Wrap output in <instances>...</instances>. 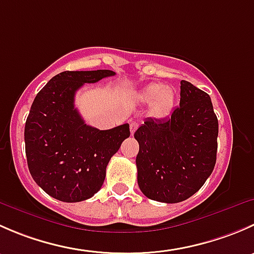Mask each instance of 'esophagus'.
Segmentation results:
<instances>
[{"label": "esophagus", "mask_w": 254, "mask_h": 254, "mask_svg": "<svg viewBox=\"0 0 254 254\" xmlns=\"http://www.w3.org/2000/svg\"><path fill=\"white\" fill-rule=\"evenodd\" d=\"M137 127H139V124H137L136 122H131V123H130V132H131V135H134V132L136 131Z\"/></svg>", "instance_id": "34e87169"}]
</instances>
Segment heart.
Instances as JSON below:
<instances>
[{"label":"heart","mask_w":254,"mask_h":254,"mask_svg":"<svg viewBox=\"0 0 254 254\" xmlns=\"http://www.w3.org/2000/svg\"><path fill=\"white\" fill-rule=\"evenodd\" d=\"M137 97L142 103L151 104V112L156 117H165L170 114L176 102V93L173 88L163 86L162 83L148 84L141 89Z\"/></svg>","instance_id":"heart-1"}]
</instances>
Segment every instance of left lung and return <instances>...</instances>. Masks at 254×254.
<instances>
[{"instance_id":"8db88e82","label":"left lung","mask_w":254,"mask_h":254,"mask_svg":"<svg viewBox=\"0 0 254 254\" xmlns=\"http://www.w3.org/2000/svg\"><path fill=\"white\" fill-rule=\"evenodd\" d=\"M219 123L209 94L181 81L171 118H147L135 131L137 183L148 199L179 203L203 187L216 163Z\"/></svg>"}]
</instances>
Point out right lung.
Returning <instances> with one entry per match:
<instances>
[{
	"mask_svg": "<svg viewBox=\"0 0 254 254\" xmlns=\"http://www.w3.org/2000/svg\"><path fill=\"white\" fill-rule=\"evenodd\" d=\"M114 75L111 70L64 71L40 89L30 107L24 127L28 168L35 183L58 200L77 203L93 196L109 160L130 136L129 124L96 129L75 108L78 88Z\"/></svg>",
	"mask_w": 254,
	"mask_h": 254,
	"instance_id": "add662e5",
	"label": "right lung"
}]
</instances>
